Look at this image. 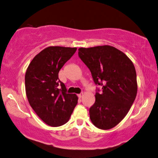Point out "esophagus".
Listing matches in <instances>:
<instances>
[{
  "label": "esophagus",
  "mask_w": 158,
  "mask_h": 158,
  "mask_svg": "<svg viewBox=\"0 0 158 158\" xmlns=\"http://www.w3.org/2000/svg\"><path fill=\"white\" fill-rule=\"evenodd\" d=\"M77 96H78V98H81L82 97V96H83V93H79V94L77 95Z\"/></svg>",
  "instance_id": "1"
}]
</instances>
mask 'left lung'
<instances>
[{
  "label": "left lung",
  "mask_w": 158,
  "mask_h": 158,
  "mask_svg": "<svg viewBox=\"0 0 158 158\" xmlns=\"http://www.w3.org/2000/svg\"><path fill=\"white\" fill-rule=\"evenodd\" d=\"M79 57L90 69L97 88L90 118L99 129L109 130L129 111L137 93V74L130 59L114 47L79 48Z\"/></svg>",
  "instance_id": "1"
}]
</instances>
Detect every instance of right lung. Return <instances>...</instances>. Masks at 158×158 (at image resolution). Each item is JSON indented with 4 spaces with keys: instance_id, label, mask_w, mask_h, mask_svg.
<instances>
[{
    "instance_id": "add662e5",
    "label": "right lung",
    "mask_w": 158,
    "mask_h": 158,
    "mask_svg": "<svg viewBox=\"0 0 158 158\" xmlns=\"http://www.w3.org/2000/svg\"><path fill=\"white\" fill-rule=\"evenodd\" d=\"M77 48L49 47L29 64L25 75L26 93L29 104L45 123L52 127L69 121L78 102L75 94L67 93L58 73L73 56Z\"/></svg>"
}]
</instances>
